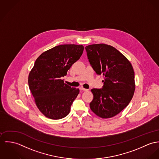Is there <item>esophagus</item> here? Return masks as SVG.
I'll return each mask as SVG.
<instances>
[{
	"instance_id": "1",
	"label": "esophagus",
	"mask_w": 159,
	"mask_h": 159,
	"mask_svg": "<svg viewBox=\"0 0 159 159\" xmlns=\"http://www.w3.org/2000/svg\"><path fill=\"white\" fill-rule=\"evenodd\" d=\"M80 89L82 90V91H88V89L83 88V87H80Z\"/></svg>"
}]
</instances>
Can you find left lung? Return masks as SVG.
Masks as SVG:
<instances>
[{"instance_id":"obj_1","label":"left lung","mask_w":159,"mask_h":159,"mask_svg":"<svg viewBox=\"0 0 159 159\" xmlns=\"http://www.w3.org/2000/svg\"><path fill=\"white\" fill-rule=\"evenodd\" d=\"M90 65L97 74H103L101 89L91 91L93 99L89 107L102 118L120 113L130 102L135 89V74L129 60L114 47L95 44L85 47Z\"/></svg>"}]
</instances>
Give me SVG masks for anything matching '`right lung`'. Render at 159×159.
Masks as SVG:
<instances>
[{
  "instance_id": "right-lung-1",
  "label": "right lung",
  "mask_w": 159,
  "mask_h": 159,
  "mask_svg": "<svg viewBox=\"0 0 159 159\" xmlns=\"http://www.w3.org/2000/svg\"><path fill=\"white\" fill-rule=\"evenodd\" d=\"M82 45L62 44L41 53L30 72L28 83L36 106L47 118L59 120L66 116L79 93L61 77L82 55Z\"/></svg>"
}]
</instances>
